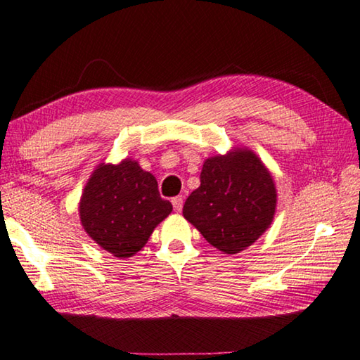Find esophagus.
I'll use <instances>...</instances> for the list:
<instances>
[{"label": "esophagus", "instance_id": "34e87169", "mask_svg": "<svg viewBox=\"0 0 360 360\" xmlns=\"http://www.w3.org/2000/svg\"><path fill=\"white\" fill-rule=\"evenodd\" d=\"M172 205H174V210L175 212H181V209H184V198L181 196H176L172 199Z\"/></svg>", "mask_w": 360, "mask_h": 360}]
</instances>
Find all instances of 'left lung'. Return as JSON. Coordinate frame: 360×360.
Returning a JSON list of instances; mask_svg holds the SVG:
<instances>
[{"instance_id":"1","label":"left lung","mask_w":360,"mask_h":360,"mask_svg":"<svg viewBox=\"0 0 360 360\" xmlns=\"http://www.w3.org/2000/svg\"><path fill=\"white\" fill-rule=\"evenodd\" d=\"M278 204L274 179L249 148L207 158L201 185L184 205V217L223 253L250 247L273 223Z\"/></svg>"}]
</instances>
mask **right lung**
I'll return each instance as SVG.
<instances>
[{"mask_svg": "<svg viewBox=\"0 0 360 360\" xmlns=\"http://www.w3.org/2000/svg\"><path fill=\"white\" fill-rule=\"evenodd\" d=\"M78 210L82 228L96 244L113 257L129 258L143 249L172 204L159 196L155 175L126 158L98 164L82 190Z\"/></svg>", "mask_w": 360, "mask_h": 360, "instance_id": "obj_1", "label": "right lung"}]
</instances>
